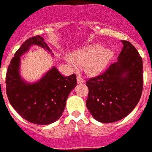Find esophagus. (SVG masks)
<instances>
[{
  "mask_svg": "<svg viewBox=\"0 0 152 152\" xmlns=\"http://www.w3.org/2000/svg\"><path fill=\"white\" fill-rule=\"evenodd\" d=\"M77 81L78 83H84V80H83V78H82L81 77H80V75H77Z\"/></svg>",
  "mask_w": 152,
  "mask_h": 152,
  "instance_id": "34e87169",
  "label": "esophagus"
}]
</instances>
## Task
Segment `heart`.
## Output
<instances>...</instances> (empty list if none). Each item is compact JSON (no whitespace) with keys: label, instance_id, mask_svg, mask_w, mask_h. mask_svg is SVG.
I'll use <instances>...</instances> for the list:
<instances>
[{"label":"heart","instance_id":"heart-1","mask_svg":"<svg viewBox=\"0 0 152 152\" xmlns=\"http://www.w3.org/2000/svg\"><path fill=\"white\" fill-rule=\"evenodd\" d=\"M112 51L108 48H102L99 44H92L75 52L72 56L73 60H69L72 65L75 62L84 64L86 72L90 75H97L104 70L112 57Z\"/></svg>","mask_w":152,"mask_h":152}]
</instances>
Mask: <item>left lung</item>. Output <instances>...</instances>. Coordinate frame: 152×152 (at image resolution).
<instances>
[{
	"label": "left lung",
	"mask_w": 152,
	"mask_h": 152,
	"mask_svg": "<svg viewBox=\"0 0 152 152\" xmlns=\"http://www.w3.org/2000/svg\"><path fill=\"white\" fill-rule=\"evenodd\" d=\"M118 62L105 72L88 79L86 105L92 116L102 123H112L134 109L143 88L142 59L134 46L123 41Z\"/></svg>",
	"instance_id": "8db88e82"
}]
</instances>
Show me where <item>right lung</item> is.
Listing matches in <instances>:
<instances>
[{
  "label": "right lung",
  "instance_id": "1",
  "mask_svg": "<svg viewBox=\"0 0 152 152\" xmlns=\"http://www.w3.org/2000/svg\"><path fill=\"white\" fill-rule=\"evenodd\" d=\"M31 45L40 46L50 52L41 36H34L26 40L8 66L7 95L12 108L22 118L35 124H50L62 115L69 93L77 85L76 75L65 77L53 67L36 83L23 81L19 73L20 56Z\"/></svg>",
  "mask_w": 152,
  "mask_h": 152
}]
</instances>
